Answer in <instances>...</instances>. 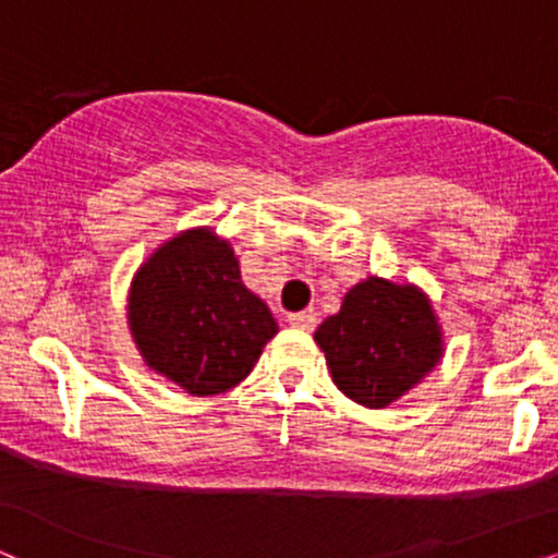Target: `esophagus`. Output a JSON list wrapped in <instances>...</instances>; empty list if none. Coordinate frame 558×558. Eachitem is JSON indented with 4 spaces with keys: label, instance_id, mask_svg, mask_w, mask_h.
Returning a JSON list of instances; mask_svg holds the SVG:
<instances>
[{
    "label": "esophagus",
    "instance_id": "esophagus-1",
    "mask_svg": "<svg viewBox=\"0 0 558 558\" xmlns=\"http://www.w3.org/2000/svg\"><path fill=\"white\" fill-rule=\"evenodd\" d=\"M288 324L295 326V329H301V331H314L318 318H316L314 311H301V314L288 316Z\"/></svg>",
    "mask_w": 558,
    "mask_h": 558
}]
</instances>
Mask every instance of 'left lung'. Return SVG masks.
I'll list each match as a JSON object with an SVG mask.
<instances>
[{"instance_id": "1", "label": "left lung", "mask_w": 558, "mask_h": 558, "mask_svg": "<svg viewBox=\"0 0 558 558\" xmlns=\"http://www.w3.org/2000/svg\"><path fill=\"white\" fill-rule=\"evenodd\" d=\"M337 388L365 408H385L441 362L444 339L428 295L385 278L356 283L339 314L314 333Z\"/></svg>"}]
</instances>
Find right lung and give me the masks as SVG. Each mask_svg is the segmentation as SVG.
Returning a JSON list of instances; mask_svg holds the SVG:
<instances>
[{
    "mask_svg": "<svg viewBox=\"0 0 558 558\" xmlns=\"http://www.w3.org/2000/svg\"><path fill=\"white\" fill-rule=\"evenodd\" d=\"M128 322L145 365L198 398L240 385L278 333L232 244L209 227L170 236L140 265Z\"/></svg>",
    "mask_w": 558,
    "mask_h": 558,
    "instance_id": "1",
    "label": "right lung"
}]
</instances>
